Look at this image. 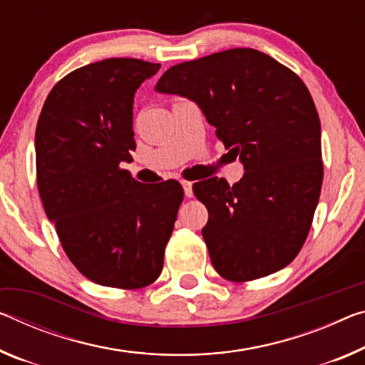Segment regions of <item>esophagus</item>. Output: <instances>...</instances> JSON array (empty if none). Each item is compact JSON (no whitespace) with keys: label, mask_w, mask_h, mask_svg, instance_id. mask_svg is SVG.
Returning a JSON list of instances; mask_svg holds the SVG:
<instances>
[{"label":"esophagus","mask_w":365,"mask_h":365,"mask_svg":"<svg viewBox=\"0 0 365 365\" xmlns=\"http://www.w3.org/2000/svg\"><path fill=\"white\" fill-rule=\"evenodd\" d=\"M182 187H183L185 196H188V198H192V196H193V185H192V182L183 180V182H182Z\"/></svg>","instance_id":"obj_1"}]
</instances>
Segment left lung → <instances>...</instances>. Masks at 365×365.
<instances>
[{
    "label": "left lung",
    "mask_w": 365,
    "mask_h": 365,
    "mask_svg": "<svg viewBox=\"0 0 365 365\" xmlns=\"http://www.w3.org/2000/svg\"><path fill=\"white\" fill-rule=\"evenodd\" d=\"M155 91L198 103L245 173L232 187L193 185L210 219L201 230L214 269L245 282L276 273L307 239L323 182L322 130L296 73L253 48L219 51L162 74Z\"/></svg>",
    "instance_id": "obj_1"
}]
</instances>
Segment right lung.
Masks as SVG:
<instances>
[{"label":"right lung","instance_id":"right-lung-1","mask_svg":"<svg viewBox=\"0 0 365 365\" xmlns=\"http://www.w3.org/2000/svg\"><path fill=\"white\" fill-rule=\"evenodd\" d=\"M159 63L108 58L66 74L37 121V187L71 263L101 286L141 289L164 266L183 188L121 169L135 151V92Z\"/></svg>","mask_w":365,"mask_h":365}]
</instances>
